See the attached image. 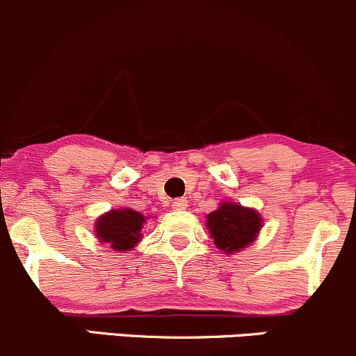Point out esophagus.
<instances>
[{"mask_svg":"<svg viewBox=\"0 0 356 356\" xmlns=\"http://www.w3.org/2000/svg\"><path fill=\"white\" fill-rule=\"evenodd\" d=\"M171 207H173L175 210H185L186 207H188V200H186V198H177V200L171 204Z\"/></svg>","mask_w":356,"mask_h":356,"instance_id":"esophagus-1","label":"esophagus"}]
</instances>
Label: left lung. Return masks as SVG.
Listing matches in <instances>:
<instances>
[{
  "instance_id": "1",
  "label": "left lung",
  "mask_w": 356,
  "mask_h": 356,
  "mask_svg": "<svg viewBox=\"0 0 356 356\" xmlns=\"http://www.w3.org/2000/svg\"><path fill=\"white\" fill-rule=\"evenodd\" d=\"M263 220L258 210L243 207L234 202H222L217 210L207 216V227L210 238L224 253H238L250 246L258 238Z\"/></svg>"
}]
</instances>
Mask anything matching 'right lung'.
<instances>
[{
  "instance_id": "1",
  "label": "right lung",
  "mask_w": 356,
  "mask_h": 356,
  "mask_svg": "<svg viewBox=\"0 0 356 356\" xmlns=\"http://www.w3.org/2000/svg\"><path fill=\"white\" fill-rule=\"evenodd\" d=\"M146 217L132 209H113L103 213L95 224V234L100 243L110 244L115 251H131L137 246L143 234Z\"/></svg>"
}]
</instances>
